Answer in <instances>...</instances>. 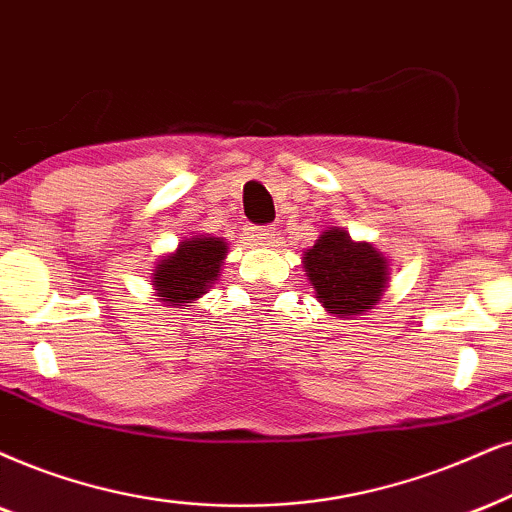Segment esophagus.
<instances>
[{"label": "esophagus", "instance_id": "esophagus-1", "mask_svg": "<svg viewBox=\"0 0 512 512\" xmlns=\"http://www.w3.org/2000/svg\"><path fill=\"white\" fill-rule=\"evenodd\" d=\"M250 236L260 245H271L276 238L274 226H250Z\"/></svg>", "mask_w": 512, "mask_h": 512}]
</instances>
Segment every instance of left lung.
Returning a JSON list of instances; mask_svg holds the SVG:
<instances>
[{
    "label": "left lung",
    "mask_w": 512,
    "mask_h": 512,
    "mask_svg": "<svg viewBox=\"0 0 512 512\" xmlns=\"http://www.w3.org/2000/svg\"><path fill=\"white\" fill-rule=\"evenodd\" d=\"M316 300L338 319H357L375 309L390 281V262L373 243L354 241L340 226H328L302 255Z\"/></svg>",
    "instance_id": "8db88e82"
}]
</instances>
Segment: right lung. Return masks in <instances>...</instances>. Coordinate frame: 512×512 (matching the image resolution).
<instances>
[{
    "instance_id": "add662e5",
    "label": "right lung",
    "mask_w": 512,
    "mask_h": 512,
    "mask_svg": "<svg viewBox=\"0 0 512 512\" xmlns=\"http://www.w3.org/2000/svg\"><path fill=\"white\" fill-rule=\"evenodd\" d=\"M229 252L224 238L198 234L179 241L177 250L167 252L155 262L151 286L155 300L165 307L189 309L215 286L222 276V264Z\"/></svg>"
}]
</instances>
